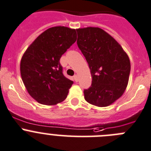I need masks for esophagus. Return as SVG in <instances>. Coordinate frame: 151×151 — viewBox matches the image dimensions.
Here are the masks:
<instances>
[{"label":"esophagus","mask_w":151,"mask_h":151,"mask_svg":"<svg viewBox=\"0 0 151 151\" xmlns=\"http://www.w3.org/2000/svg\"><path fill=\"white\" fill-rule=\"evenodd\" d=\"M74 80L75 82H77V81H78V77H77V74H75V75L74 76Z\"/></svg>","instance_id":"esophagus-1"}]
</instances>
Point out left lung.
I'll use <instances>...</instances> for the list:
<instances>
[{"label":"left lung","mask_w":151,"mask_h":151,"mask_svg":"<svg viewBox=\"0 0 151 151\" xmlns=\"http://www.w3.org/2000/svg\"><path fill=\"white\" fill-rule=\"evenodd\" d=\"M77 44L88 64L92 81L84 89L86 101L104 107L124 92L130 73V62L121 45L98 27L77 29Z\"/></svg>","instance_id":"8db88e82"}]
</instances>
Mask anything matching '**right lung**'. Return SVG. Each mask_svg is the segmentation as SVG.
Segmentation results:
<instances>
[{
    "instance_id": "right-lung-1",
    "label": "right lung",
    "mask_w": 151,
    "mask_h": 151,
    "mask_svg": "<svg viewBox=\"0 0 151 151\" xmlns=\"http://www.w3.org/2000/svg\"><path fill=\"white\" fill-rule=\"evenodd\" d=\"M76 40L75 29L53 27L38 36L22 56L23 83L30 96L40 104L55 105L67 98L74 82L63 74L60 60Z\"/></svg>"
}]
</instances>
